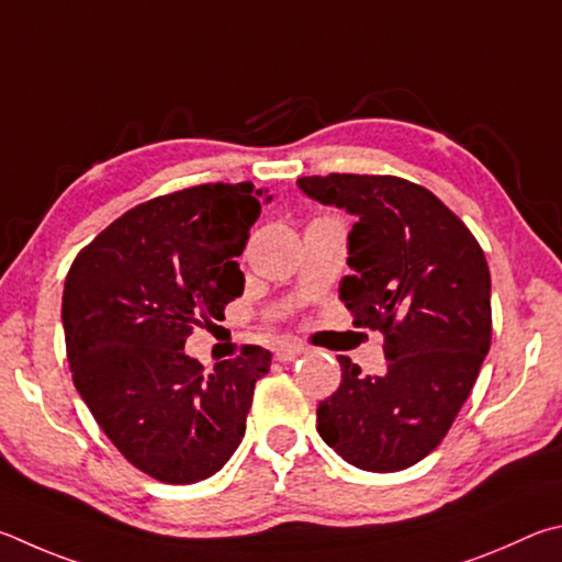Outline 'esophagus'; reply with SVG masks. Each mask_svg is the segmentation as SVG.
Segmentation results:
<instances>
[{
	"label": "esophagus",
	"mask_w": 562,
	"mask_h": 562,
	"mask_svg": "<svg viewBox=\"0 0 562 562\" xmlns=\"http://www.w3.org/2000/svg\"><path fill=\"white\" fill-rule=\"evenodd\" d=\"M303 352H306V348L299 346V342H283V346L276 348V360L289 362V360H296L299 356H303Z\"/></svg>",
	"instance_id": "esophagus-1"
}]
</instances>
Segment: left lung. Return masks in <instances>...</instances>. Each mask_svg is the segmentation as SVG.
I'll return each instance as SVG.
<instances>
[{
    "instance_id": "8db88e82",
    "label": "left lung",
    "mask_w": 562,
    "mask_h": 562,
    "mask_svg": "<svg viewBox=\"0 0 562 562\" xmlns=\"http://www.w3.org/2000/svg\"><path fill=\"white\" fill-rule=\"evenodd\" d=\"M313 200L358 216L340 301L358 328L385 336L382 375L338 356L342 380L318 415V435L348 464L415 467L439 447L491 346V276L469 226L422 184L395 175L301 177Z\"/></svg>"
}]
</instances>
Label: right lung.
<instances>
[{"label":"right lung","mask_w":562,"mask_h":562,"mask_svg":"<svg viewBox=\"0 0 562 562\" xmlns=\"http://www.w3.org/2000/svg\"><path fill=\"white\" fill-rule=\"evenodd\" d=\"M251 182L187 187L133 206L76 254L61 321L78 395L115 449L162 484H194L241 445L271 352L206 370L184 356L244 293L234 259L261 212Z\"/></svg>","instance_id":"add662e5"}]
</instances>
